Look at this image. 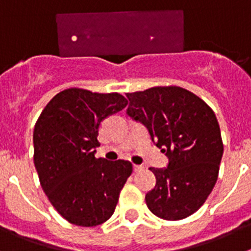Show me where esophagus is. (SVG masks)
<instances>
[{"label": "esophagus", "instance_id": "obj_1", "mask_svg": "<svg viewBox=\"0 0 251 251\" xmlns=\"http://www.w3.org/2000/svg\"><path fill=\"white\" fill-rule=\"evenodd\" d=\"M143 166H139V165H134L133 166V170H134V172H139V171H142L143 170Z\"/></svg>", "mask_w": 251, "mask_h": 251}]
</instances>
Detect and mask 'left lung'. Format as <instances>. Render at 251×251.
<instances>
[{
	"label": "left lung",
	"instance_id": "left-lung-1",
	"mask_svg": "<svg viewBox=\"0 0 251 251\" xmlns=\"http://www.w3.org/2000/svg\"><path fill=\"white\" fill-rule=\"evenodd\" d=\"M127 114L145 124L168 157L166 168H150L156 186L146 203L163 220H182L203 205L217 181L224 145L216 115L179 86H154L127 93Z\"/></svg>",
	"mask_w": 251,
	"mask_h": 251
}]
</instances>
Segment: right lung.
<instances>
[{"instance_id":"obj_1","label":"right lung","mask_w":251,"mask_h":251,"mask_svg":"<svg viewBox=\"0 0 251 251\" xmlns=\"http://www.w3.org/2000/svg\"><path fill=\"white\" fill-rule=\"evenodd\" d=\"M118 93L80 88L60 92L40 114L34 129V163L51 205L70 224L97 226L113 215L132 163L95 158L99 126L126 108Z\"/></svg>"}]
</instances>
